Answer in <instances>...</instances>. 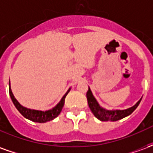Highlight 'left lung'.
I'll return each mask as SVG.
<instances>
[{"instance_id":"obj_1","label":"left lung","mask_w":153,"mask_h":153,"mask_svg":"<svg viewBox=\"0 0 153 153\" xmlns=\"http://www.w3.org/2000/svg\"><path fill=\"white\" fill-rule=\"evenodd\" d=\"M87 100H88L90 110L92 111V112L95 115L96 118L102 121H116V120L125 118L126 116L130 115L131 113H133V111L139 105L142 98L135 104L134 106L128 108V109L115 110V111H107V110L102 108L99 106V104L97 103L96 99L94 98L90 88H88V92H87Z\"/></svg>"}]
</instances>
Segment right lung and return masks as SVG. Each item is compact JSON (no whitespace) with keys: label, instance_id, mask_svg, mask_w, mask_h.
<instances>
[{"label":"right lung","instance_id":"right-lung-1","mask_svg":"<svg viewBox=\"0 0 153 153\" xmlns=\"http://www.w3.org/2000/svg\"><path fill=\"white\" fill-rule=\"evenodd\" d=\"M70 88L67 91V93L64 95L62 99L60 100V102L58 103L54 108H52L51 110H49V111H42L28 109L25 106H21L18 102V101L15 98V97L12 93L11 89H10V87L9 88V92H10V97H11L12 102L14 103L15 107L17 108V110L26 119H28V120H30L33 122H38V123H45V122L50 121V120H52L53 119H55L59 115L61 110L63 108L64 104H65V98L68 93L70 92Z\"/></svg>","mask_w":153,"mask_h":153}]
</instances>
